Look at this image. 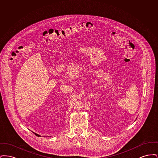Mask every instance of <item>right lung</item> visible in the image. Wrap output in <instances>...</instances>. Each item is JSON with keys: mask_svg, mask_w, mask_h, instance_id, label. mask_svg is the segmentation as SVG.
Segmentation results:
<instances>
[{"mask_svg": "<svg viewBox=\"0 0 158 158\" xmlns=\"http://www.w3.org/2000/svg\"><path fill=\"white\" fill-rule=\"evenodd\" d=\"M35 135H37V136H40V135H37V134H36V133H34Z\"/></svg>", "mask_w": 158, "mask_h": 158, "instance_id": "1", "label": "right lung"}]
</instances>
